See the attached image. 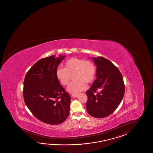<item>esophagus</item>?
<instances>
[{
  "label": "esophagus",
  "instance_id": "1",
  "mask_svg": "<svg viewBox=\"0 0 153 153\" xmlns=\"http://www.w3.org/2000/svg\"><path fill=\"white\" fill-rule=\"evenodd\" d=\"M72 96L73 97H74V98H77V97H78V94H72Z\"/></svg>",
  "mask_w": 153,
  "mask_h": 153
}]
</instances>
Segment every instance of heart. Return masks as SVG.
I'll return each instance as SVG.
<instances>
[{"instance_id":"heart-1","label":"heart","mask_w":153,"mask_h":153,"mask_svg":"<svg viewBox=\"0 0 153 153\" xmlns=\"http://www.w3.org/2000/svg\"><path fill=\"white\" fill-rule=\"evenodd\" d=\"M55 74L56 78L63 86L68 85L72 75L74 81L68 86L67 92L78 94L87 88L86 83H91L94 80L96 69L91 61L72 57L65 62L63 68H57Z\"/></svg>"}]
</instances>
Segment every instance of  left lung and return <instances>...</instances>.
Listing matches in <instances>:
<instances>
[{
	"mask_svg": "<svg viewBox=\"0 0 153 153\" xmlns=\"http://www.w3.org/2000/svg\"><path fill=\"white\" fill-rule=\"evenodd\" d=\"M92 59L97 67V78L86 91V108L91 116L102 118L111 114L118 107L123 99L125 86L118 68L109 60L102 57Z\"/></svg>",
	"mask_w": 153,
	"mask_h": 153,
	"instance_id": "1",
	"label": "left lung"
}]
</instances>
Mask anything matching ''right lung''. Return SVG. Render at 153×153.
I'll use <instances>...</instances> for the list:
<instances>
[{
  "label": "right lung",
  "mask_w": 153,
  "mask_h": 153,
  "mask_svg": "<svg viewBox=\"0 0 153 153\" xmlns=\"http://www.w3.org/2000/svg\"><path fill=\"white\" fill-rule=\"evenodd\" d=\"M65 56L52 55L39 60L26 73L23 95L27 108L36 118L56 125L67 119L71 98L56 77V70Z\"/></svg>",
  "instance_id": "obj_1"
}]
</instances>
